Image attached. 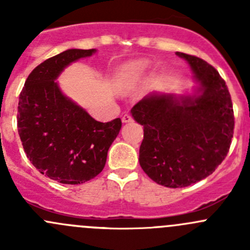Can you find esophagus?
<instances>
[{"instance_id":"obj_1","label":"esophagus","mask_w":250,"mask_h":250,"mask_svg":"<svg viewBox=\"0 0 250 250\" xmlns=\"http://www.w3.org/2000/svg\"><path fill=\"white\" fill-rule=\"evenodd\" d=\"M122 122L123 123H129V122H133V117L130 115H128V113H125V115L122 116Z\"/></svg>"}]
</instances>
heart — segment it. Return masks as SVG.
<instances>
[{"label": "heart", "mask_w": 250, "mask_h": 250, "mask_svg": "<svg viewBox=\"0 0 250 250\" xmlns=\"http://www.w3.org/2000/svg\"><path fill=\"white\" fill-rule=\"evenodd\" d=\"M146 67H147V62L143 59L127 62L118 71V81H120L121 84H132L139 80Z\"/></svg>", "instance_id": "obj_1"}]
</instances>
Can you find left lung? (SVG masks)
<instances>
[{
  "label": "left lung",
  "instance_id": "left-lung-1",
  "mask_svg": "<svg viewBox=\"0 0 250 250\" xmlns=\"http://www.w3.org/2000/svg\"><path fill=\"white\" fill-rule=\"evenodd\" d=\"M198 83L191 95L151 93L130 110L144 125L139 163L166 188H185L210 175L225 160L233 137L232 102L225 81L211 65L176 52Z\"/></svg>",
  "mask_w": 250,
  "mask_h": 250
}]
</instances>
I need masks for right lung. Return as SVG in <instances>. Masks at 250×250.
I'll return each mask as SVG.
<instances>
[{
    "label": "right lung",
    "instance_id": "add662e5",
    "mask_svg": "<svg viewBox=\"0 0 250 250\" xmlns=\"http://www.w3.org/2000/svg\"><path fill=\"white\" fill-rule=\"evenodd\" d=\"M97 49H67L35 67L19 95L18 133L30 162L52 180L78 185L105 167L122 122H98L55 80L71 62Z\"/></svg>",
    "mask_w": 250,
    "mask_h": 250
}]
</instances>
